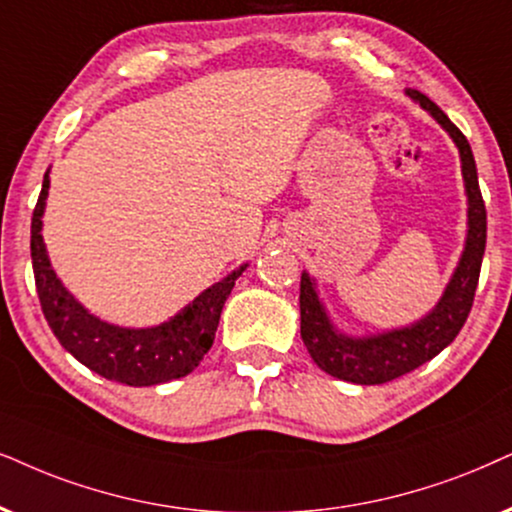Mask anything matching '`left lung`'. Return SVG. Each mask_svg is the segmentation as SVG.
<instances>
[{"label": "left lung", "instance_id": "8db88e82", "mask_svg": "<svg viewBox=\"0 0 512 512\" xmlns=\"http://www.w3.org/2000/svg\"><path fill=\"white\" fill-rule=\"evenodd\" d=\"M425 111L432 113L439 125L451 134L461 151L465 191H468V241L456 274L444 290V297L432 309V314L413 323L411 328L371 335V338H345L335 333L326 312H323L314 283L307 274L300 281V333L314 364L333 378L357 385H383L394 378L411 373L425 361L437 357L442 349L454 342L458 331L468 319L480 281L484 245H487V208H484L477 167L472 148L465 134L446 113L420 92H409Z\"/></svg>", "mask_w": 512, "mask_h": 512}]
</instances>
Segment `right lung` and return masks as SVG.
<instances>
[{
  "label": "right lung",
  "instance_id": "obj_1",
  "mask_svg": "<svg viewBox=\"0 0 512 512\" xmlns=\"http://www.w3.org/2000/svg\"><path fill=\"white\" fill-rule=\"evenodd\" d=\"M49 193V172L44 174L40 198L32 210L30 255L35 286L40 295L44 319L73 357L115 383L148 387L184 378L203 361L215 340L219 316L236 278L245 267L236 269L224 281L198 295L189 307L155 328H120L96 319L61 286L51 269L42 241V212Z\"/></svg>",
  "mask_w": 512,
  "mask_h": 512
}]
</instances>
